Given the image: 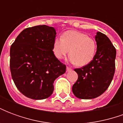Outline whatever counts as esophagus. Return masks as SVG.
Here are the masks:
<instances>
[{"label": "esophagus", "instance_id": "esophagus-1", "mask_svg": "<svg viewBox=\"0 0 123 123\" xmlns=\"http://www.w3.org/2000/svg\"><path fill=\"white\" fill-rule=\"evenodd\" d=\"M72 70V68H70V67H67V72H68V71H70Z\"/></svg>", "mask_w": 123, "mask_h": 123}]
</instances>
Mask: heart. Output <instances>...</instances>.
I'll list each match as a JSON object with an SVG mask.
<instances>
[{
    "mask_svg": "<svg viewBox=\"0 0 123 123\" xmlns=\"http://www.w3.org/2000/svg\"><path fill=\"white\" fill-rule=\"evenodd\" d=\"M96 49L97 43L94 39L76 31H68L62 35L61 38H55L53 45L56 58L63 59L69 53L70 61L80 67L92 61Z\"/></svg>",
    "mask_w": 123,
    "mask_h": 123,
    "instance_id": "heart-1",
    "label": "heart"
}]
</instances>
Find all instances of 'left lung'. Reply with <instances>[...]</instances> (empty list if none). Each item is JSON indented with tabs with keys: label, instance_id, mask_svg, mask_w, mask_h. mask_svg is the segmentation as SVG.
Returning <instances> with one entry per match:
<instances>
[{
	"label": "left lung",
	"instance_id": "obj_1",
	"mask_svg": "<svg viewBox=\"0 0 123 123\" xmlns=\"http://www.w3.org/2000/svg\"><path fill=\"white\" fill-rule=\"evenodd\" d=\"M97 51L92 61L84 67L75 68L78 80L72 86L76 97L90 99L101 95L109 88L115 70L116 49L105 34L97 32Z\"/></svg>",
	"mask_w": 123,
	"mask_h": 123
}]
</instances>
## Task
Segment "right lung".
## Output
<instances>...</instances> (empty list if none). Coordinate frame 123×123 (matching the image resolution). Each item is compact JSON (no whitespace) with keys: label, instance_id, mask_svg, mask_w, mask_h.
<instances>
[{"label":"right lung","instance_id":"1","mask_svg":"<svg viewBox=\"0 0 123 123\" xmlns=\"http://www.w3.org/2000/svg\"><path fill=\"white\" fill-rule=\"evenodd\" d=\"M56 31L41 25L20 33L10 47V68L18 90L27 98L43 99L54 90V81L66 72L56 58L53 45Z\"/></svg>","mask_w":123,"mask_h":123}]
</instances>
